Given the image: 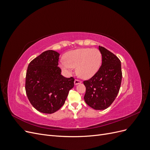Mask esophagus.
Masks as SVG:
<instances>
[{
  "label": "esophagus",
  "instance_id": "1",
  "mask_svg": "<svg viewBox=\"0 0 150 150\" xmlns=\"http://www.w3.org/2000/svg\"><path fill=\"white\" fill-rule=\"evenodd\" d=\"M81 81H79V80H78V79H75L74 80V84L75 85H78L79 84H81Z\"/></svg>",
  "mask_w": 150,
  "mask_h": 150
}]
</instances>
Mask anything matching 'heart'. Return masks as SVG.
Returning <instances> with one entry per match:
<instances>
[{
	"mask_svg": "<svg viewBox=\"0 0 150 150\" xmlns=\"http://www.w3.org/2000/svg\"><path fill=\"white\" fill-rule=\"evenodd\" d=\"M102 56L97 49L81 48L68 52L65 61L59 63L61 69L71 74L76 68V74L82 79H89L96 73L101 66Z\"/></svg>",
	"mask_w": 150,
	"mask_h": 150,
	"instance_id": "1",
	"label": "heart"
}]
</instances>
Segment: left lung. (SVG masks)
<instances>
[{"instance_id":"obj_1","label":"left lung","mask_w":150,"mask_h":150,"mask_svg":"<svg viewBox=\"0 0 150 150\" xmlns=\"http://www.w3.org/2000/svg\"><path fill=\"white\" fill-rule=\"evenodd\" d=\"M102 64L91 78L83 82L86 86L84 101L96 110H104L115 101L120 89L122 72L121 61L114 54L99 46Z\"/></svg>"}]
</instances>
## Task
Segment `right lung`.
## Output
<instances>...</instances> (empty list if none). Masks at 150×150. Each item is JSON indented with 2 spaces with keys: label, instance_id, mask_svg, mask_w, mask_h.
Instances as JSON below:
<instances>
[{
  "label": "right lung",
  "instance_id": "add662e5",
  "mask_svg": "<svg viewBox=\"0 0 150 150\" xmlns=\"http://www.w3.org/2000/svg\"><path fill=\"white\" fill-rule=\"evenodd\" d=\"M60 54L53 50L44 51L32 61L25 78V91L33 106L46 114L55 112L63 106L69 90L74 87L73 78L61 75L58 67Z\"/></svg>",
  "mask_w": 150,
  "mask_h": 150
}]
</instances>
